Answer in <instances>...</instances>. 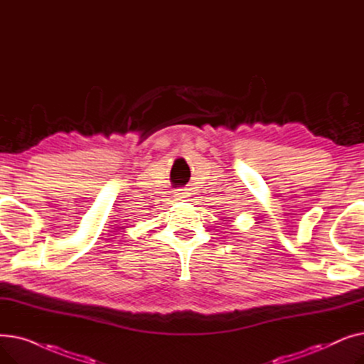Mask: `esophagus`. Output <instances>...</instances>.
Wrapping results in <instances>:
<instances>
[{"mask_svg": "<svg viewBox=\"0 0 364 364\" xmlns=\"http://www.w3.org/2000/svg\"><path fill=\"white\" fill-rule=\"evenodd\" d=\"M187 196V192H186V190L184 188H177V190H174V198L176 199H184Z\"/></svg>", "mask_w": 364, "mask_h": 364, "instance_id": "esophagus-1", "label": "esophagus"}]
</instances>
